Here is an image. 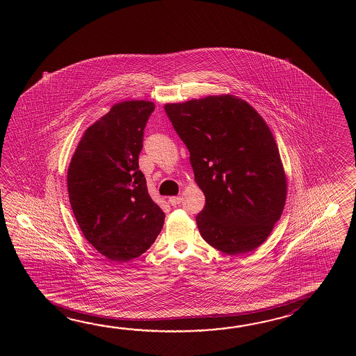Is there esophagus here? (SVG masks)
<instances>
[{
  "label": "esophagus",
  "mask_w": 356,
  "mask_h": 356,
  "mask_svg": "<svg viewBox=\"0 0 356 356\" xmlns=\"http://www.w3.org/2000/svg\"><path fill=\"white\" fill-rule=\"evenodd\" d=\"M181 196L169 197V204H172V206H178V204H181Z\"/></svg>",
  "instance_id": "obj_1"
}]
</instances>
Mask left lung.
<instances>
[{
  "mask_svg": "<svg viewBox=\"0 0 356 356\" xmlns=\"http://www.w3.org/2000/svg\"><path fill=\"white\" fill-rule=\"evenodd\" d=\"M189 152L206 204L196 216L206 242L245 254L271 234L286 201V175L271 129L245 100L225 94L164 106Z\"/></svg>",
  "mask_w": 356,
  "mask_h": 356,
  "instance_id": "obj_1",
  "label": "left lung"
}]
</instances>
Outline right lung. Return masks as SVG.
I'll list each match as a JSON object with an SVG mask.
<instances>
[{"label":"right lung","instance_id":"1","mask_svg":"<svg viewBox=\"0 0 356 356\" xmlns=\"http://www.w3.org/2000/svg\"><path fill=\"white\" fill-rule=\"evenodd\" d=\"M155 104L127 100L83 132L68 165L67 189L76 221L104 257L127 262L159 235L165 213L147 193L138 168L146 122Z\"/></svg>","mask_w":356,"mask_h":356}]
</instances>
